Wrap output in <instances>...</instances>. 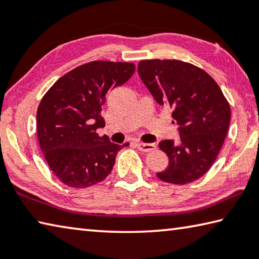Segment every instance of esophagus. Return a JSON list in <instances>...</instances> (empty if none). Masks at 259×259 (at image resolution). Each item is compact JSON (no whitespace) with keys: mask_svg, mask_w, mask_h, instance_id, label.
I'll list each match as a JSON object with an SVG mask.
<instances>
[{"mask_svg":"<svg viewBox=\"0 0 259 259\" xmlns=\"http://www.w3.org/2000/svg\"><path fill=\"white\" fill-rule=\"evenodd\" d=\"M136 146H137L138 150L143 151V152H150L155 150V144H148V143H137L136 144Z\"/></svg>","mask_w":259,"mask_h":259,"instance_id":"esophagus-1","label":"esophagus"}]
</instances>
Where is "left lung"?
Listing matches in <instances>:
<instances>
[{
  "label": "left lung",
  "instance_id": "8db88e82",
  "mask_svg": "<svg viewBox=\"0 0 259 259\" xmlns=\"http://www.w3.org/2000/svg\"><path fill=\"white\" fill-rule=\"evenodd\" d=\"M138 74L156 103L172 108L181 137L159 143L169 164L156 176L178 185L196 181L211 168L229 130L231 108L221 88L203 69L175 59L139 61Z\"/></svg>",
  "mask_w": 259,
  "mask_h": 259
}]
</instances>
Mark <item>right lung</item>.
<instances>
[{
    "mask_svg": "<svg viewBox=\"0 0 259 259\" xmlns=\"http://www.w3.org/2000/svg\"><path fill=\"white\" fill-rule=\"evenodd\" d=\"M135 73L133 63L97 60L65 74L43 96L36 113L38 144L59 181L83 188L104 181L111 174L121 148L99 137L100 115L106 95L124 84Z\"/></svg>",
    "mask_w": 259,
    "mask_h": 259,
    "instance_id": "right-lung-1",
    "label": "right lung"
}]
</instances>
